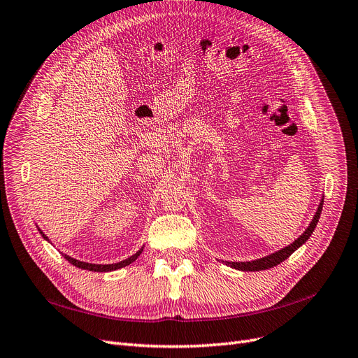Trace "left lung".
<instances>
[{"instance_id":"1","label":"left lung","mask_w":358,"mask_h":358,"mask_svg":"<svg viewBox=\"0 0 358 358\" xmlns=\"http://www.w3.org/2000/svg\"><path fill=\"white\" fill-rule=\"evenodd\" d=\"M322 208H323V201L320 202V206H319V209H317V213H315L311 224L308 226V229L303 231V234L299 236L292 245L283 248L282 250H279V252H274V254H271V255H268L266 258H261V259H257V261L226 262V264H227V266L233 267V268L243 270V271H259V270H267V268L275 267L277 264L283 262L286 258H289L290 255H292L302 243H306L310 239V236L313 234V231H314V229L317 226V222H319V218H320V214H322Z\"/></svg>"}]
</instances>
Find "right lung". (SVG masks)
I'll return each mask as SVG.
<instances>
[{
  "mask_svg": "<svg viewBox=\"0 0 358 358\" xmlns=\"http://www.w3.org/2000/svg\"><path fill=\"white\" fill-rule=\"evenodd\" d=\"M44 236V234H43ZM44 239H47V237L44 236ZM141 250H138V252L136 255L129 257L128 259H124L121 262H116V264H106V266H101V264H88V262H83V261H78V259H73L71 257H64L66 259H68L72 266L78 267V268H84V270H90V271H113V270H117V268H122L125 266H129V264L132 261H136L138 258Z\"/></svg>",
  "mask_w": 358,
  "mask_h": 358,
  "instance_id": "right-lung-1",
  "label": "right lung"
}]
</instances>
